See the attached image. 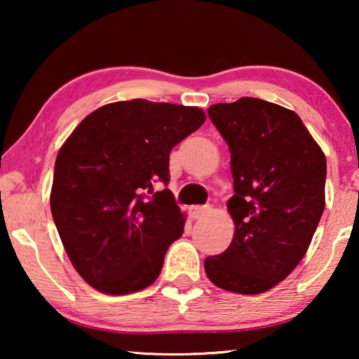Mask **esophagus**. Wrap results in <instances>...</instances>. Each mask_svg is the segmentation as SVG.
I'll return each mask as SVG.
<instances>
[{"label": "esophagus", "mask_w": 359, "mask_h": 359, "mask_svg": "<svg viewBox=\"0 0 359 359\" xmlns=\"http://www.w3.org/2000/svg\"><path fill=\"white\" fill-rule=\"evenodd\" d=\"M188 212H190L191 218H201L203 215L208 214V208H201V205H191Z\"/></svg>", "instance_id": "1"}]
</instances>
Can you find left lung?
I'll list each match as a JSON object with an SVG mask.
<instances>
[{
    "instance_id": "1",
    "label": "left lung",
    "mask_w": 359,
    "mask_h": 359,
    "mask_svg": "<svg viewBox=\"0 0 359 359\" xmlns=\"http://www.w3.org/2000/svg\"><path fill=\"white\" fill-rule=\"evenodd\" d=\"M231 154L234 220L229 247L204 261L209 280L258 294L285 280L311 245L325 210L326 158L297 114L241 98L208 109Z\"/></svg>"
}]
</instances>
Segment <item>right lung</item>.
<instances>
[{"label": "right lung", "mask_w": 359, "mask_h": 359, "mask_svg": "<svg viewBox=\"0 0 359 359\" xmlns=\"http://www.w3.org/2000/svg\"><path fill=\"white\" fill-rule=\"evenodd\" d=\"M205 121L199 107L118 101L87 115L62 145L52 217L74 269L106 294H130L160 276L185 215L171 190L169 154ZM151 194V197L147 194Z\"/></svg>", "instance_id": "1"}]
</instances>
